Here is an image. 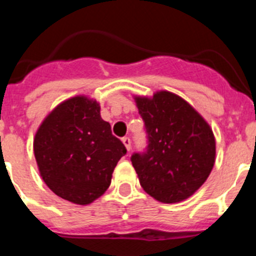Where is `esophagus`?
<instances>
[{
    "label": "esophagus",
    "instance_id": "34e87169",
    "mask_svg": "<svg viewBox=\"0 0 256 256\" xmlns=\"http://www.w3.org/2000/svg\"><path fill=\"white\" fill-rule=\"evenodd\" d=\"M122 142L124 145L126 146V149H128V152H130L131 149V140L128 139V138H122Z\"/></svg>",
    "mask_w": 256,
    "mask_h": 256
}]
</instances>
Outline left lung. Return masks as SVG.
I'll return each instance as SVG.
<instances>
[{
  "label": "left lung",
  "mask_w": 256,
  "mask_h": 256,
  "mask_svg": "<svg viewBox=\"0 0 256 256\" xmlns=\"http://www.w3.org/2000/svg\"><path fill=\"white\" fill-rule=\"evenodd\" d=\"M145 122L148 148L131 163L145 192L163 204L187 200L206 182L216 156L212 128L187 101L159 90L135 97Z\"/></svg>",
  "instance_id": "1"
}]
</instances>
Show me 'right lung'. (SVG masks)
<instances>
[{"label":"right lung","instance_id":"obj_1","mask_svg":"<svg viewBox=\"0 0 256 256\" xmlns=\"http://www.w3.org/2000/svg\"><path fill=\"white\" fill-rule=\"evenodd\" d=\"M96 100L76 96L44 118L34 139V154L45 184L63 200L86 204L101 197L126 148L102 120Z\"/></svg>","mask_w":256,"mask_h":256}]
</instances>
